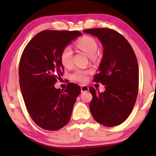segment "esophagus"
<instances>
[{
  "mask_svg": "<svg viewBox=\"0 0 156 156\" xmlns=\"http://www.w3.org/2000/svg\"><path fill=\"white\" fill-rule=\"evenodd\" d=\"M81 92H87V91L89 90V88L87 85H82L81 88Z\"/></svg>",
  "mask_w": 156,
  "mask_h": 156,
  "instance_id": "esophagus-1",
  "label": "esophagus"
}]
</instances>
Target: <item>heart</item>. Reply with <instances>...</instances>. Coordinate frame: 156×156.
Instances as JSON below:
<instances>
[{"instance_id":"heart-1","label":"heart","mask_w":156,"mask_h":156,"mask_svg":"<svg viewBox=\"0 0 156 156\" xmlns=\"http://www.w3.org/2000/svg\"><path fill=\"white\" fill-rule=\"evenodd\" d=\"M77 48L84 51L89 56L94 57L96 56L98 45L97 41L93 37L90 36H83L76 44ZM60 60L63 66L69 68L73 66V50L69 45L65 46L60 53ZM90 71L83 69H76L71 75L73 81L84 83L87 81L88 75Z\"/></svg>"}]
</instances>
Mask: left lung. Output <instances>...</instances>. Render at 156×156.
<instances>
[{
  "label": "left lung",
  "instance_id": "obj_1",
  "mask_svg": "<svg viewBox=\"0 0 156 156\" xmlns=\"http://www.w3.org/2000/svg\"><path fill=\"white\" fill-rule=\"evenodd\" d=\"M97 36L103 47V56L94 81L105 85L103 92L92 94L90 110L94 119L106 127L120 125L133 110L139 90V65L131 45L117 31L107 28L86 29Z\"/></svg>",
  "mask_w": 156,
  "mask_h": 156
}]
</instances>
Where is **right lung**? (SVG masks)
<instances>
[{
    "label": "right lung",
    "instance_id": "obj_1",
    "mask_svg": "<svg viewBox=\"0 0 156 156\" xmlns=\"http://www.w3.org/2000/svg\"><path fill=\"white\" fill-rule=\"evenodd\" d=\"M81 35L77 30H43L28 43L21 55L19 77L23 100L32 120L45 130H58L68 123L81 92L73 83L64 90L54 87L64 72L61 51Z\"/></svg>",
    "mask_w": 156,
    "mask_h": 156
}]
</instances>
